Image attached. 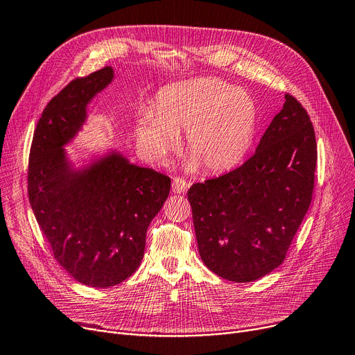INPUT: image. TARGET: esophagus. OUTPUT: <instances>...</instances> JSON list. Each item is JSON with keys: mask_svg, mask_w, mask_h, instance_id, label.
I'll return each instance as SVG.
<instances>
[{"mask_svg": "<svg viewBox=\"0 0 355 355\" xmlns=\"http://www.w3.org/2000/svg\"><path fill=\"white\" fill-rule=\"evenodd\" d=\"M189 184H191L189 182H187V180L182 179V178H175L173 183H172V189H173L175 193H184V192L188 191Z\"/></svg>", "mask_w": 355, "mask_h": 355, "instance_id": "obj_1", "label": "esophagus"}]
</instances>
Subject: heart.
Wrapping results in <instances>:
<instances>
[{"label":"heart","mask_w":355,"mask_h":355,"mask_svg":"<svg viewBox=\"0 0 355 355\" xmlns=\"http://www.w3.org/2000/svg\"><path fill=\"white\" fill-rule=\"evenodd\" d=\"M257 128L252 96L218 78L172 83L156 95L155 110L140 111L136 137L143 153L164 162L184 131L183 147L205 173H224L247 156Z\"/></svg>","instance_id":"heart-1"}]
</instances>
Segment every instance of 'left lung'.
<instances>
[{"label": "left lung", "instance_id": "left-lung-1", "mask_svg": "<svg viewBox=\"0 0 355 355\" xmlns=\"http://www.w3.org/2000/svg\"><path fill=\"white\" fill-rule=\"evenodd\" d=\"M284 98L254 155L188 191L199 256L231 282H254L279 267L311 205L315 131L299 101Z\"/></svg>", "mask_w": 355, "mask_h": 355}]
</instances>
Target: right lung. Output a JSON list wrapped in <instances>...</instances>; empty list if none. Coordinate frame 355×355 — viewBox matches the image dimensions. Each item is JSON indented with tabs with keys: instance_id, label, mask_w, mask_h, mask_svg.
I'll return each mask as SVG.
<instances>
[{
	"instance_id": "obj_1",
	"label": "right lung",
	"mask_w": 355,
	"mask_h": 355,
	"mask_svg": "<svg viewBox=\"0 0 355 355\" xmlns=\"http://www.w3.org/2000/svg\"><path fill=\"white\" fill-rule=\"evenodd\" d=\"M114 78L105 66L76 78L46 105L28 157V200L55 259L76 282L110 288L140 266L147 228L171 192V178L110 155L82 168L67 160L91 99Z\"/></svg>"
}]
</instances>
